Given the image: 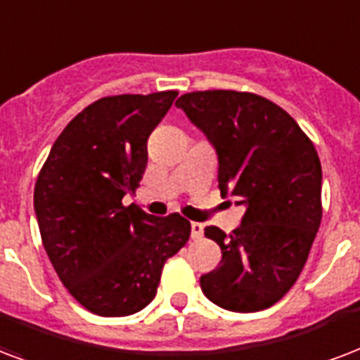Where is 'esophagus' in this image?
Wrapping results in <instances>:
<instances>
[{"instance_id":"esophagus-1","label":"esophagus","mask_w":360,"mask_h":360,"mask_svg":"<svg viewBox=\"0 0 360 360\" xmlns=\"http://www.w3.org/2000/svg\"><path fill=\"white\" fill-rule=\"evenodd\" d=\"M191 236H192V240H200V238L204 236V224L191 223Z\"/></svg>"}]
</instances>
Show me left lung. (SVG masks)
I'll use <instances>...</instances> for the list:
<instances>
[{
	"mask_svg": "<svg viewBox=\"0 0 360 360\" xmlns=\"http://www.w3.org/2000/svg\"><path fill=\"white\" fill-rule=\"evenodd\" d=\"M175 105L213 145L221 194L245 207L230 236L205 229L223 259L200 287L229 311L270 308L295 285L319 230L317 150L296 120L262 96L205 90L183 94Z\"/></svg>",
	"mask_w": 360,
	"mask_h": 360,
	"instance_id": "8db88e82",
	"label": "left lung"
}]
</instances>
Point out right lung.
Listing matches in <instances>:
<instances>
[{
  "label": "right lung",
  "mask_w": 360,
  "mask_h": 360,
  "mask_svg": "<svg viewBox=\"0 0 360 360\" xmlns=\"http://www.w3.org/2000/svg\"><path fill=\"white\" fill-rule=\"evenodd\" d=\"M175 90L109 96L84 107L52 145L34 191L41 240L60 281L101 317L143 309L164 262L185 245L191 223L155 217L122 198L147 166V139Z\"/></svg>",
  "instance_id": "add662e5"
}]
</instances>
